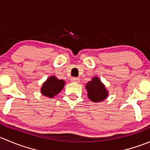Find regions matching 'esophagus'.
Segmentation results:
<instances>
[{"label":"esophagus","mask_w":150,"mask_h":150,"mask_svg":"<svg viewBox=\"0 0 150 150\" xmlns=\"http://www.w3.org/2000/svg\"><path fill=\"white\" fill-rule=\"evenodd\" d=\"M71 81H72V83H78L79 82V78H75V77H74V78H71Z\"/></svg>","instance_id":"34e87169"}]
</instances>
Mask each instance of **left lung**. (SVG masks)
I'll return each mask as SVG.
<instances>
[{
  "mask_svg": "<svg viewBox=\"0 0 150 150\" xmlns=\"http://www.w3.org/2000/svg\"><path fill=\"white\" fill-rule=\"evenodd\" d=\"M86 88L88 97L93 102H102L108 96V91L98 77H93L91 81L88 82Z\"/></svg>",
  "mask_w": 150,
  "mask_h": 150,
  "instance_id": "left-lung-1",
  "label": "left lung"
}]
</instances>
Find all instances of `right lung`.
<instances>
[{"label": "right lung", "mask_w": 150, "mask_h": 150, "mask_svg": "<svg viewBox=\"0 0 150 150\" xmlns=\"http://www.w3.org/2000/svg\"><path fill=\"white\" fill-rule=\"evenodd\" d=\"M64 83L63 80L57 79L55 76L49 77L41 87V93L47 97H54L62 90Z\"/></svg>", "instance_id": "1"}]
</instances>
